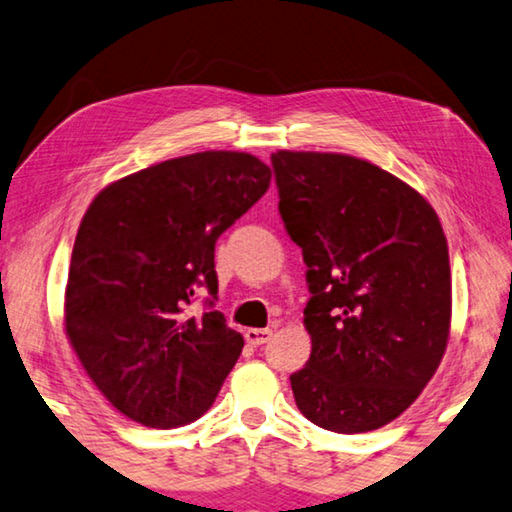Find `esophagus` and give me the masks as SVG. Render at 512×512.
I'll use <instances>...</instances> for the list:
<instances>
[{
    "instance_id": "obj_1",
    "label": "esophagus",
    "mask_w": 512,
    "mask_h": 512,
    "mask_svg": "<svg viewBox=\"0 0 512 512\" xmlns=\"http://www.w3.org/2000/svg\"><path fill=\"white\" fill-rule=\"evenodd\" d=\"M272 338V331L270 329H247L245 331V340L249 342L251 347H258V345H265L267 340Z\"/></svg>"
}]
</instances>
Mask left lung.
Wrapping results in <instances>:
<instances>
[{
    "label": "left lung",
    "instance_id": "obj_1",
    "mask_svg": "<svg viewBox=\"0 0 512 512\" xmlns=\"http://www.w3.org/2000/svg\"><path fill=\"white\" fill-rule=\"evenodd\" d=\"M279 213L308 267L313 349L297 408L335 433L381 429L422 395L451 333L449 247L420 192L349 154H272Z\"/></svg>",
    "mask_w": 512,
    "mask_h": 512
}]
</instances>
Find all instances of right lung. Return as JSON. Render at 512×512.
<instances>
[{"mask_svg":"<svg viewBox=\"0 0 512 512\" xmlns=\"http://www.w3.org/2000/svg\"><path fill=\"white\" fill-rule=\"evenodd\" d=\"M247 152H197L149 165L99 192L74 240L63 329L111 406L152 429H177L213 406L245 340L215 297V240L270 188ZM213 304V301H211Z\"/></svg>","mask_w":512,"mask_h":512,"instance_id":"obj_1","label":"right lung"}]
</instances>
